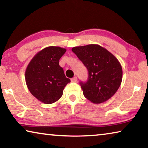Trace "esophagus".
Segmentation results:
<instances>
[{"label":"esophagus","mask_w":148,"mask_h":148,"mask_svg":"<svg viewBox=\"0 0 148 148\" xmlns=\"http://www.w3.org/2000/svg\"><path fill=\"white\" fill-rule=\"evenodd\" d=\"M77 80H78V78H77L76 76H75V77H74V78H72L71 79V81L72 82H76Z\"/></svg>","instance_id":"34e87169"}]
</instances>
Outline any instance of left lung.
<instances>
[{
  "label": "left lung",
  "instance_id": "1",
  "mask_svg": "<svg viewBox=\"0 0 148 148\" xmlns=\"http://www.w3.org/2000/svg\"><path fill=\"white\" fill-rule=\"evenodd\" d=\"M72 50L88 71L86 82L80 83L85 98L94 103L112 98L122 80V68L118 59L98 45L76 46Z\"/></svg>",
  "mask_w": 148,
  "mask_h": 148
}]
</instances>
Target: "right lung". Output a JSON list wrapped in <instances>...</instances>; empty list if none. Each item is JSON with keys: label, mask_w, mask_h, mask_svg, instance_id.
Segmentation results:
<instances>
[{"label": "right lung", "mask_w": 148, "mask_h": 148, "mask_svg": "<svg viewBox=\"0 0 148 148\" xmlns=\"http://www.w3.org/2000/svg\"><path fill=\"white\" fill-rule=\"evenodd\" d=\"M66 51L59 46H48L38 52L28 64L25 72L27 87L33 96L46 104L61 98L70 80L66 77L59 60Z\"/></svg>", "instance_id": "add662e5"}]
</instances>
